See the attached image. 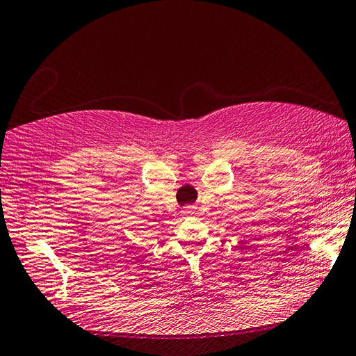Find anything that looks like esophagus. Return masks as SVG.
Instances as JSON below:
<instances>
[{
  "instance_id": "1",
  "label": "esophagus",
  "mask_w": 356,
  "mask_h": 356,
  "mask_svg": "<svg viewBox=\"0 0 356 356\" xmlns=\"http://www.w3.org/2000/svg\"><path fill=\"white\" fill-rule=\"evenodd\" d=\"M193 212H194V208H193V206H185V208L181 209V213H184V216H191Z\"/></svg>"
}]
</instances>
